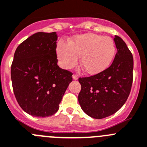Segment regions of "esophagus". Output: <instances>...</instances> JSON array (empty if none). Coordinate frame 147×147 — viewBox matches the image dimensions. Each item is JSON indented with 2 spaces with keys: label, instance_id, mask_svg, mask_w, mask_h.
Returning a JSON list of instances; mask_svg holds the SVG:
<instances>
[{
  "label": "esophagus",
  "instance_id": "34e87169",
  "mask_svg": "<svg viewBox=\"0 0 147 147\" xmlns=\"http://www.w3.org/2000/svg\"><path fill=\"white\" fill-rule=\"evenodd\" d=\"M72 78H73L74 80H78V75H76V74H74V75H72Z\"/></svg>",
  "mask_w": 147,
  "mask_h": 147
}]
</instances>
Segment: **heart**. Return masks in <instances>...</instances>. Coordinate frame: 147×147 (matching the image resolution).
<instances>
[{
    "label": "heart",
    "instance_id": "b5f03b06",
    "mask_svg": "<svg viewBox=\"0 0 147 147\" xmlns=\"http://www.w3.org/2000/svg\"><path fill=\"white\" fill-rule=\"evenodd\" d=\"M116 51L112 38L92 33L75 36L67 44L60 41L56 46L57 57L62 67L72 68L80 57L79 64L89 75L105 70L113 61Z\"/></svg>",
    "mask_w": 147,
    "mask_h": 147
}]
</instances>
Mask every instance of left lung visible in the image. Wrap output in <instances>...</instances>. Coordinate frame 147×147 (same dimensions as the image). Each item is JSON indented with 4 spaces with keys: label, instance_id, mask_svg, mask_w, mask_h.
Returning a JSON list of instances; mask_svg holds the SVG:
<instances>
[{
    "label": "left lung",
    "instance_id": "left-lung-1",
    "mask_svg": "<svg viewBox=\"0 0 147 147\" xmlns=\"http://www.w3.org/2000/svg\"><path fill=\"white\" fill-rule=\"evenodd\" d=\"M114 42L117 53L111 65L96 75L80 78L78 101L83 111L94 119H103L118 111L129 96L133 83V57L118 36Z\"/></svg>",
    "mask_w": 147,
    "mask_h": 147
}]
</instances>
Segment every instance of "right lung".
I'll list each match as a JSON object with an SVG mask.
<instances>
[{"mask_svg":"<svg viewBox=\"0 0 147 147\" xmlns=\"http://www.w3.org/2000/svg\"><path fill=\"white\" fill-rule=\"evenodd\" d=\"M55 32H38L16 49L11 67L14 96L20 106L37 117L52 116L59 104L72 73L58 66Z\"/></svg>","mask_w":147,"mask_h":147,"instance_id":"obj_1","label":"right lung"}]
</instances>
